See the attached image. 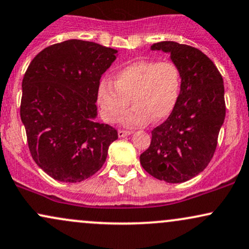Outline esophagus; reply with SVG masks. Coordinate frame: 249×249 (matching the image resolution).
Returning a JSON list of instances; mask_svg holds the SVG:
<instances>
[{
  "label": "esophagus",
  "mask_w": 249,
  "mask_h": 249,
  "mask_svg": "<svg viewBox=\"0 0 249 249\" xmlns=\"http://www.w3.org/2000/svg\"><path fill=\"white\" fill-rule=\"evenodd\" d=\"M130 134H132V131H126V130H119L118 131V136L121 138L130 136Z\"/></svg>",
  "instance_id": "obj_1"
}]
</instances>
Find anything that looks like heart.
<instances>
[{"label":"heart","mask_w":249,"mask_h":249,"mask_svg":"<svg viewBox=\"0 0 249 249\" xmlns=\"http://www.w3.org/2000/svg\"><path fill=\"white\" fill-rule=\"evenodd\" d=\"M181 71L169 60H143L117 71L113 83L103 80L97 89L101 115L107 123L123 117L126 126H140L149 121L160 122L173 112L181 91Z\"/></svg>","instance_id":"1"}]
</instances>
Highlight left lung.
Masks as SVG:
<instances>
[{
	"label": "left lung",
	"instance_id": "obj_1",
	"mask_svg": "<svg viewBox=\"0 0 249 249\" xmlns=\"http://www.w3.org/2000/svg\"><path fill=\"white\" fill-rule=\"evenodd\" d=\"M151 50L169 53L182 83L178 103L152 131L140 163L160 181L181 183L202 173L214 154L226 112L223 76L202 51L189 45L160 41Z\"/></svg>",
	"mask_w": 249,
	"mask_h": 249
}]
</instances>
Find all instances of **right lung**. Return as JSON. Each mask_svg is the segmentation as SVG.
<instances>
[{"label": "right lung", "instance_id": "1", "mask_svg": "<svg viewBox=\"0 0 249 249\" xmlns=\"http://www.w3.org/2000/svg\"><path fill=\"white\" fill-rule=\"evenodd\" d=\"M116 55L117 50L71 39L39 52L24 74L20 119L30 153L56 181L90 178L118 139L112 126L95 122L100 80Z\"/></svg>", "mask_w": 249, "mask_h": 249}]
</instances>
